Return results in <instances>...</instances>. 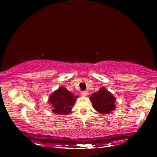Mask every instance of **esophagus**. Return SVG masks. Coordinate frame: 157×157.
<instances>
[{
  "instance_id": "esophagus-1",
  "label": "esophagus",
  "mask_w": 157,
  "mask_h": 157,
  "mask_svg": "<svg viewBox=\"0 0 157 157\" xmlns=\"http://www.w3.org/2000/svg\"><path fill=\"white\" fill-rule=\"evenodd\" d=\"M81 94L82 95H84V96H86V95H87V94H88V91H83L81 92Z\"/></svg>"
}]
</instances>
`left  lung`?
I'll return each instance as SVG.
<instances>
[{"label": "left lung", "instance_id": "left-lung-1", "mask_svg": "<svg viewBox=\"0 0 157 157\" xmlns=\"http://www.w3.org/2000/svg\"><path fill=\"white\" fill-rule=\"evenodd\" d=\"M93 107L101 113H109L115 109L116 98L113 95L102 87L99 91L94 93L90 97Z\"/></svg>", "mask_w": 157, "mask_h": 157}]
</instances>
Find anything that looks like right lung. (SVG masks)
Returning a JSON list of instances; mask_svg holds the SVG:
<instances>
[{"label":"right lung","instance_id":"obj_1","mask_svg":"<svg viewBox=\"0 0 157 157\" xmlns=\"http://www.w3.org/2000/svg\"><path fill=\"white\" fill-rule=\"evenodd\" d=\"M76 98L64 87H59L49 98V102L52 105V111L56 114L66 115L71 112L75 104Z\"/></svg>","mask_w":157,"mask_h":157}]
</instances>
